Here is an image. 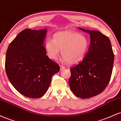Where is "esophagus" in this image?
Listing matches in <instances>:
<instances>
[{"mask_svg": "<svg viewBox=\"0 0 121 121\" xmlns=\"http://www.w3.org/2000/svg\"><path fill=\"white\" fill-rule=\"evenodd\" d=\"M65 69V67H64V66H61V65H60V71H62V70H64Z\"/></svg>", "mask_w": 121, "mask_h": 121, "instance_id": "esophagus-1", "label": "esophagus"}]
</instances>
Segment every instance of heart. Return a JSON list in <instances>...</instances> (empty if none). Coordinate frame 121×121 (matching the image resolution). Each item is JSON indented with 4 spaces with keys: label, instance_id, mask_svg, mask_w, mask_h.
<instances>
[{
    "label": "heart",
    "instance_id": "obj_1",
    "mask_svg": "<svg viewBox=\"0 0 121 121\" xmlns=\"http://www.w3.org/2000/svg\"><path fill=\"white\" fill-rule=\"evenodd\" d=\"M90 42L86 36L71 30L56 32L53 40L48 39L45 43L47 55L56 60L61 51L63 60L70 65H76L83 60L89 50Z\"/></svg>",
    "mask_w": 121,
    "mask_h": 121
}]
</instances>
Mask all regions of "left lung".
<instances>
[{
  "instance_id": "8db88e82",
  "label": "left lung",
  "mask_w": 121,
  "mask_h": 121,
  "mask_svg": "<svg viewBox=\"0 0 121 121\" xmlns=\"http://www.w3.org/2000/svg\"><path fill=\"white\" fill-rule=\"evenodd\" d=\"M89 34L90 46L86 56L70 69L69 83L75 96L86 99L101 93L110 80L114 54L110 40L99 31L79 28Z\"/></svg>"
}]
</instances>
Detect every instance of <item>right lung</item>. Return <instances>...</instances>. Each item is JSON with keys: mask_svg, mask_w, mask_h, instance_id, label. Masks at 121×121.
I'll return each mask as SVG.
<instances>
[{"mask_svg": "<svg viewBox=\"0 0 121 121\" xmlns=\"http://www.w3.org/2000/svg\"><path fill=\"white\" fill-rule=\"evenodd\" d=\"M47 29H26L9 44L5 69L13 86L26 97L38 98L47 91L60 67L46 55Z\"/></svg>", "mask_w": 121, "mask_h": 121, "instance_id": "obj_1", "label": "right lung"}]
</instances>
